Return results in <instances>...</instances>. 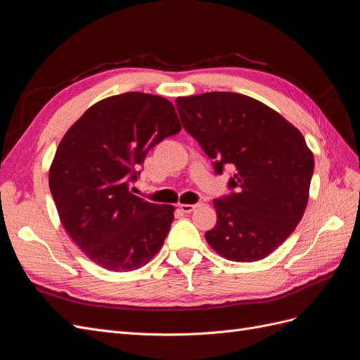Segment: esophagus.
Here are the masks:
<instances>
[{
    "label": "esophagus",
    "instance_id": "obj_1",
    "mask_svg": "<svg viewBox=\"0 0 360 360\" xmlns=\"http://www.w3.org/2000/svg\"><path fill=\"white\" fill-rule=\"evenodd\" d=\"M201 204H180V210L183 212V213H191V212H193L195 209H198Z\"/></svg>",
    "mask_w": 360,
    "mask_h": 360
}]
</instances>
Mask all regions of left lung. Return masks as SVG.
I'll return each instance as SVG.
<instances>
[{
  "label": "left lung",
  "instance_id": "8db88e82",
  "mask_svg": "<svg viewBox=\"0 0 360 360\" xmlns=\"http://www.w3.org/2000/svg\"><path fill=\"white\" fill-rule=\"evenodd\" d=\"M184 129L213 159L217 174L234 165L213 200L217 221L205 240L221 257L252 263L270 255L296 230L307 209L314 155L297 127L252 97L212 91L177 97Z\"/></svg>",
  "mask_w": 360,
  "mask_h": 360
}]
</instances>
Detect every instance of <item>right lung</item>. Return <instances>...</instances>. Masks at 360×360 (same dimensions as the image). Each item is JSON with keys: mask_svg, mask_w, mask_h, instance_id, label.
I'll list each match as a JSON object with an SVG mask.
<instances>
[{"mask_svg": "<svg viewBox=\"0 0 360 360\" xmlns=\"http://www.w3.org/2000/svg\"><path fill=\"white\" fill-rule=\"evenodd\" d=\"M180 130L165 97L130 91L90 106L60 141L49 189L64 230L97 266L136 270L160 250L176 207L136 197L129 183L148 150Z\"/></svg>", "mask_w": 360, "mask_h": 360, "instance_id": "obj_1", "label": "right lung"}]
</instances>
